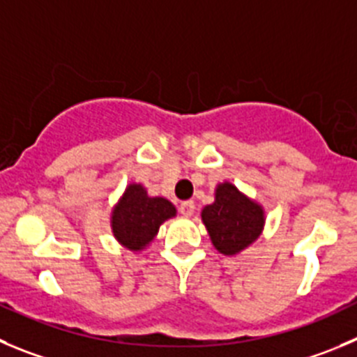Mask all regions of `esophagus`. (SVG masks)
Instances as JSON below:
<instances>
[{"mask_svg": "<svg viewBox=\"0 0 357 357\" xmlns=\"http://www.w3.org/2000/svg\"><path fill=\"white\" fill-rule=\"evenodd\" d=\"M194 209H195L194 201H183L181 204H179V213H181L183 216H192L194 215Z\"/></svg>", "mask_w": 357, "mask_h": 357, "instance_id": "obj_1", "label": "esophagus"}]
</instances>
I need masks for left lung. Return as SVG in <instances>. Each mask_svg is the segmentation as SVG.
Listing matches in <instances>:
<instances>
[{"mask_svg": "<svg viewBox=\"0 0 357 357\" xmlns=\"http://www.w3.org/2000/svg\"><path fill=\"white\" fill-rule=\"evenodd\" d=\"M202 222L220 254L234 255L259 238L264 211L231 183H224L216 188L215 202L202 209Z\"/></svg>", "mask_w": 357, "mask_h": 357, "instance_id": "1", "label": "left lung"}]
</instances>
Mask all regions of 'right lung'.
Segmentation results:
<instances>
[{"label": "right lung", "mask_w": 357, "mask_h": 357, "mask_svg": "<svg viewBox=\"0 0 357 357\" xmlns=\"http://www.w3.org/2000/svg\"><path fill=\"white\" fill-rule=\"evenodd\" d=\"M176 215V208L163 197H148L141 185H130L112 213L116 239L130 250H141L155 238L160 225Z\"/></svg>", "instance_id": "obj_1"}]
</instances>
